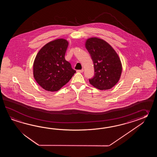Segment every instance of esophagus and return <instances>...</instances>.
Returning <instances> with one entry per match:
<instances>
[{"label": "esophagus", "mask_w": 157, "mask_h": 157, "mask_svg": "<svg viewBox=\"0 0 157 157\" xmlns=\"http://www.w3.org/2000/svg\"><path fill=\"white\" fill-rule=\"evenodd\" d=\"M77 72H80V73H82L83 72V69H82V70H77Z\"/></svg>", "instance_id": "34e87169"}]
</instances>
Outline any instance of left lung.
I'll list each match as a JSON object with an SVG mask.
<instances>
[{
  "instance_id": "8db88e82",
  "label": "left lung",
  "mask_w": 157,
  "mask_h": 157,
  "mask_svg": "<svg viewBox=\"0 0 157 157\" xmlns=\"http://www.w3.org/2000/svg\"><path fill=\"white\" fill-rule=\"evenodd\" d=\"M85 47L93 61L95 74L91 85L100 90H108L120 79L122 67L116 52L105 40L98 37L87 39Z\"/></svg>"
}]
</instances>
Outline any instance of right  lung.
<instances>
[{
    "instance_id": "1",
    "label": "right lung",
    "mask_w": 157,
    "mask_h": 157,
    "mask_svg": "<svg viewBox=\"0 0 157 157\" xmlns=\"http://www.w3.org/2000/svg\"><path fill=\"white\" fill-rule=\"evenodd\" d=\"M68 41L58 39L41 48L33 62V77L44 90L57 91L71 80L76 71L65 59Z\"/></svg>"
}]
</instances>
